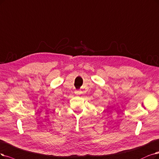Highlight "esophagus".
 Returning a JSON list of instances; mask_svg holds the SVG:
<instances>
[{
	"mask_svg": "<svg viewBox=\"0 0 159 159\" xmlns=\"http://www.w3.org/2000/svg\"><path fill=\"white\" fill-rule=\"evenodd\" d=\"M79 92H79V90H76V92H75V93H77V94H78V93H79Z\"/></svg>",
	"mask_w": 159,
	"mask_h": 159,
	"instance_id": "1",
	"label": "esophagus"
}]
</instances>
